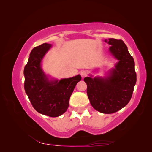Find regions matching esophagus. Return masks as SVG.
Segmentation results:
<instances>
[{
  "mask_svg": "<svg viewBox=\"0 0 152 152\" xmlns=\"http://www.w3.org/2000/svg\"><path fill=\"white\" fill-rule=\"evenodd\" d=\"M88 75V74H87V72L86 71H82L80 72V76L82 78H85V77Z\"/></svg>",
  "mask_w": 152,
  "mask_h": 152,
  "instance_id": "obj_1",
  "label": "esophagus"
}]
</instances>
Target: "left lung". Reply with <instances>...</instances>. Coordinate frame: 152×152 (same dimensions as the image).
Listing matches in <instances>:
<instances>
[{
	"label": "left lung",
	"instance_id": "left-lung-1",
	"mask_svg": "<svg viewBox=\"0 0 152 152\" xmlns=\"http://www.w3.org/2000/svg\"><path fill=\"white\" fill-rule=\"evenodd\" d=\"M109 50L119 62L107 78L86 77L87 95L91 104L98 111L110 114L125 107L132 99L137 80L134 60L121 39L105 40Z\"/></svg>",
	"mask_w": 152,
	"mask_h": 152
}]
</instances>
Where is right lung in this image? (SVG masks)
<instances>
[{
	"mask_svg": "<svg viewBox=\"0 0 152 152\" xmlns=\"http://www.w3.org/2000/svg\"><path fill=\"white\" fill-rule=\"evenodd\" d=\"M43 43L34 48L25 66L24 88L33 108L41 114L51 117L60 116L69 107V100L80 75L50 82L41 68V61L51 48Z\"/></svg>",
	"mask_w": 152,
	"mask_h": 152,
	"instance_id": "obj_1",
	"label": "right lung"
}]
</instances>
